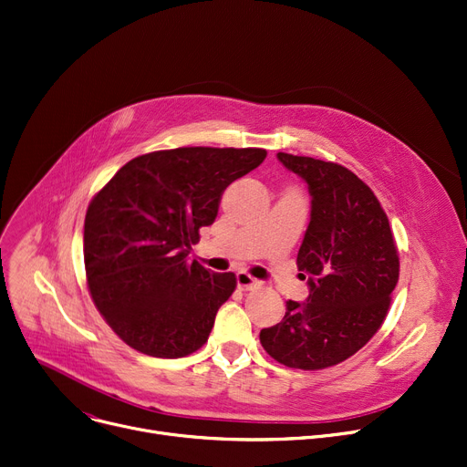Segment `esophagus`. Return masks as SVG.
Here are the masks:
<instances>
[{"mask_svg": "<svg viewBox=\"0 0 467 467\" xmlns=\"http://www.w3.org/2000/svg\"><path fill=\"white\" fill-rule=\"evenodd\" d=\"M236 285H238L240 291H250V289L257 287L259 282H257L255 277H252L250 274H247V272H238L236 274Z\"/></svg>", "mask_w": 467, "mask_h": 467, "instance_id": "obj_1", "label": "esophagus"}]
</instances>
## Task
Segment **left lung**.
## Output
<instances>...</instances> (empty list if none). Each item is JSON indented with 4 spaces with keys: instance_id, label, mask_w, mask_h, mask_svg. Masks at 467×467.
<instances>
[{
    "instance_id": "left-lung-1",
    "label": "left lung",
    "mask_w": 467,
    "mask_h": 467,
    "mask_svg": "<svg viewBox=\"0 0 467 467\" xmlns=\"http://www.w3.org/2000/svg\"><path fill=\"white\" fill-rule=\"evenodd\" d=\"M277 160L312 195L296 257L309 295L289 300L282 323L259 339L279 364L323 369L353 357L381 328L400 275L398 250L378 197L349 169L284 151Z\"/></svg>"
}]
</instances>
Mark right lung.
<instances>
[{"label": "right lung", "mask_w": 467, "mask_h": 467, "mask_svg": "<svg viewBox=\"0 0 467 467\" xmlns=\"http://www.w3.org/2000/svg\"><path fill=\"white\" fill-rule=\"evenodd\" d=\"M263 148L190 146L139 155L91 199L84 266L93 304L126 344L180 358L201 349L236 275L190 263L227 185L257 169Z\"/></svg>", "instance_id": "add662e5"}]
</instances>
